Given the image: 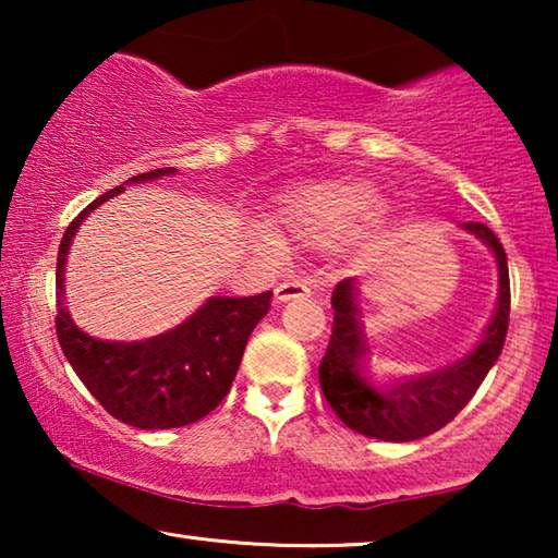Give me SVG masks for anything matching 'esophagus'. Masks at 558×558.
<instances>
[{"label": "esophagus", "instance_id": "obj_1", "mask_svg": "<svg viewBox=\"0 0 558 558\" xmlns=\"http://www.w3.org/2000/svg\"><path fill=\"white\" fill-rule=\"evenodd\" d=\"M300 296H310V287L300 279H289L281 281V284L274 289V300L277 302H289V300H300Z\"/></svg>", "mask_w": 558, "mask_h": 558}]
</instances>
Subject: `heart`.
<instances>
[{"label":"heart","mask_w":558,"mask_h":558,"mask_svg":"<svg viewBox=\"0 0 558 558\" xmlns=\"http://www.w3.org/2000/svg\"><path fill=\"white\" fill-rule=\"evenodd\" d=\"M376 208V190L361 180L312 182L289 193L277 210V228L292 239L325 246L348 235ZM258 243L266 251H279L274 233H262Z\"/></svg>","instance_id":"b5f03b06"}]
</instances>
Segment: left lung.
Wrapping results in <instances>:
<instances>
[{
  "instance_id": "1",
  "label": "left lung",
  "mask_w": 558,
  "mask_h": 558,
  "mask_svg": "<svg viewBox=\"0 0 558 558\" xmlns=\"http://www.w3.org/2000/svg\"><path fill=\"white\" fill-rule=\"evenodd\" d=\"M493 251L498 264V307L477 348L445 368L416 378L376 386L365 376V335L357 317L355 279H342L332 292V335L319 363V386L327 403L345 426L384 441H414L452 422L498 361L508 332L510 279L508 258L485 223H462Z\"/></svg>"
}]
</instances>
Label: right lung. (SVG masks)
<instances>
[{
	"mask_svg": "<svg viewBox=\"0 0 558 558\" xmlns=\"http://www.w3.org/2000/svg\"><path fill=\"white\" fill-rule=\"evenodd\" d=\"M174 167L134 174L126 182H147L174 174ZM124 185L96 197L65 228L58 248L56 330L68 363L83 386L113 418L136 429H174L208 416L239 371L248 335L271 307V292L256 296H210L185 323L157 338L109 342L90 338L68 315L63 304V271L78 226Z\"/></svg>",
	"mask_w": 558,
	"mask_h": 558,
	"instance_id": "obj_1",
	"label": "right lung"
}]
</instances>
